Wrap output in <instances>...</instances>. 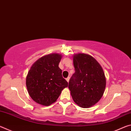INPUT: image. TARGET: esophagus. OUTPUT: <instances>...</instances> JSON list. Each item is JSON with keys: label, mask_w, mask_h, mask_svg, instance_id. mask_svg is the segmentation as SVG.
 Listing matches in <instances>:
<instances>
[{"label": "esophagus", "mask_w": 131, "mask_h": 131, "mask_svg": "<svg viewBox=\"0 0 131 131\" xmlns=\"http://www.w3.org/2000/svg\"><path fill=\"white\" fill-rule=\"evenodd\" d=\"M69 79H70V77H67V78L66 79V81H67L68 82H69Z\"/></svg>", "instance_id": "esophagus-1"}]
</instances>
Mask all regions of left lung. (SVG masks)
Returning a JSON list of instances; mask_svg holds the SVG:
<instances>
[{"instance_id": "left-lung-1", "label": "left lung", "mask_w": 131, "mask_h": 131, "mask_svg": "<svg viewBox=\"0 0 131 131\" xmlns=\"http://www.w3.org/2000/svg\"><path fill=\"white\" fill-rule=\"evenodd\" d=\"M74 73L68 87L75 103L88 108L96 104L102 97L106 87L103 69L94 58L85 54L73 56Z\"/></svg>"}]
</instances>
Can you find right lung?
<instances>
[{"label":"right lung","instance_id":"1","mask_svg":"<svg viewBox=\"0 0 131 131\" xmlns=\"http://www.w3.org/2000/svg\"><path fill=\"white\" fill-rule=\"evenodd\" d=\"M61 58V54L55 53L45 55L35 62L28 72L26 79L28 93L40 105H51L68 86L58 66Z\"/></svg>","mask_w":131,"mask_h":131}]
</instances>
